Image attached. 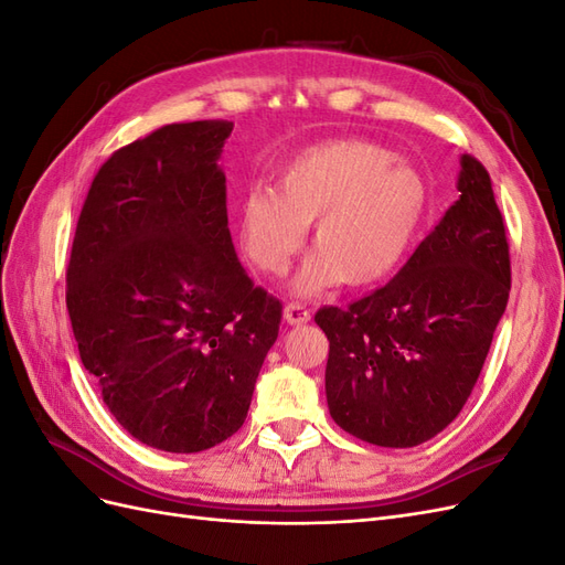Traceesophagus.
<instances>
[{
	"label": "esophagus",
	"instance_id": "34e87169",
	"mask_svg": "<svg viewBox=\"0 0 565 565\" xmlns=\"http://www.w3.org/2000/svg\"><path fill=\"white\" fill-rule=\"evenodd\" d=\"M287 324H306L311 320V311L306 309L301 303H287L285 311H282Z\"/></svg>",
	"mask_w": 565,
	"mask_h": 565
}]
</instances>
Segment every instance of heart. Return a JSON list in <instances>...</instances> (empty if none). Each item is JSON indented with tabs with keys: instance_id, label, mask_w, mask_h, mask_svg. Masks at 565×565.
I'll return each mask as SVG.
<instances>
[{
	"instance_id": "obj_1",
	"label": "heart",
	"mask_w": 565,
	"mask_h": 565,
	"mask_svg": "<svg viewBox=\"0 0 565 565\" xmlns=\"http://www.w3.org/2000/svg\"><path fill=\"white\" fill-rule=\"evenodd\" d=\"M429 210V183L415 164L370 141H330L299 152L276 191L256 188L241 204V245L266 273L287 270L313 224V243L292 280L297 297L396 273Z\"/></svg>"
}]
</instances>
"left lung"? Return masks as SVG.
<instances>
[{
	"label": "left lung",
	"instance_id": "left-lung-1",
	"mask_svg": "<svg viewBox=\"0 0 565 565\" xmlns=\"http://www.w3.org/2000/svg\"><path fill=\"white\" fill-rule=\"evenodd\" d=\"M459 200L388 285L324 306L332 419L382 448H413L459 415L504 316L511 266L486 167L459 158Z\"/></svg>",
	"mask_w": 565,
	"mask_h": 565
}]
</instances>
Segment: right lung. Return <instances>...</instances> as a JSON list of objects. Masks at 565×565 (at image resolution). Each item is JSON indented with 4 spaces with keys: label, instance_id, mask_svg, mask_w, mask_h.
Returning a JSON list of instances; mask_svg holds the SVG:
<instances>
[{
    "label": "right lung",
    "instance_id": "1",
    "mask_svg": "<svg viewBox=\"0 0 565 565\" xmlns=\"http://www.w3.org/2000/svg\"><path fill=\"white\" fill-rule=\"evenodd\" d=\"M228 119L167 125L113 152L84 202L67 313L115 419L150 448L200 452L241 429L282 306L228 231Z\"/></svg>",
    "mask_w": 565,
    "mask_h": 565
}]
</instances>
